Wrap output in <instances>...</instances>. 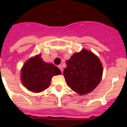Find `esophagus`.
<instances>
[{"mask_svg":"<svg viewBox=\"0 0 127 127\" xmlns=\"http://www.w3.org/2000/svg\"><path fill=\"white\" fill-rule=\"evenodd\" d=\"M58 68L60 69V70H61L62 73H63V67H62V65H58Z\"/></svg>","mask_w":127,"mask_h":127,"instance_id":"34e87169","label":"esophagus"}]
</instances>
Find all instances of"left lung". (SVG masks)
I'll return each instance as SVG.
<instances>
[{
    "instance_id": "obj_1",
    "label": "left lung",
    "mask_w": 127,
    "mask_h": 127,
    "mask_svg": "<svg viewBox=\"0 0 127 127\" xmlns=\"http://www.w3.org/2000/svg\"><path fill=\"white\" fill-rule=\"evenodd\" d=\"M64 70L68 86L79 95L91 92L97 87L102 76V65L97 56L83 50L74 54L66 62Z\"/></svg>"
}]
</instances>
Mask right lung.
Wrapping results in <instances>:
<instances>
[{"label":"right lung","instance_id":"right-lung-1","mask_svg":"<svg viewBox=\"0 0 127 127\" xmlns=\"http://www.w3.org/2000/svg\"><path fill=\"white\" fill-rule=\"evenodd\" d=\"M61 74L58 67L44 62L39 55L25 64L21 77L22 83L29 90L38 93L48 88L53 76Z\"/></svg>","mask_w":127,"mask_h":127}]
</instances>
